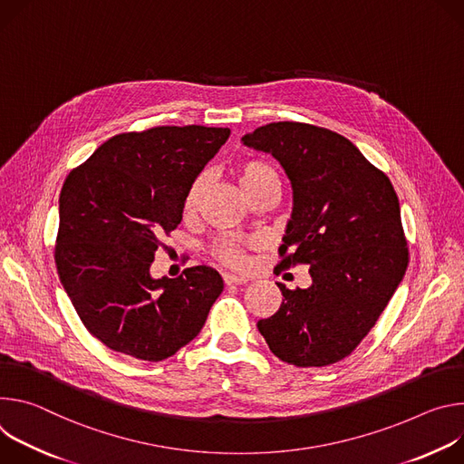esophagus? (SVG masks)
Returning a JSON list of instances; mask_svg holds the SVG:
<instances>
[{
  "instance_id": "esophagus-1",
  "label": "esophagus",
  "mask_w": 464,
  "mask_h": 464,
  "mask_svg": "<svg viewBox=\"0 0 464 464\" xmlns=\"http://www.w3.org/2000/svg\"><path fill=\"white\" fill-rule=\"evenodd\" d=\"M223 280L227 285H243L248 282V278L245 276H239V275H232V273H225L223 275Z\"/></svg>"
}]
</instances>
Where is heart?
Returning a JSON list of instances; mask_svg holds the SVG:
<instances>
[{"mask_svg":"<svg viewBox=\"0 0 464 464\" xmlns=\"http://www.w3.org/2000/svg\"><path fill=\"white\" fill-rule=\"evenodd\" d=\"M237 180L248 197L269 184H280V179H278V173L275 171V168L264 160H256V159L245 160L237 166ZM204 188H206V177H202V175L197 177L189 184V188L186 191V198H184L186 212H193L197 208ZM250 245H252L250 241H245L239 237H223L214 245V256L219 262H223L230 267H236V269H241V267H246V264H248L246 248Z\"/></svg>","mask_w":464,"mask_h":464,"instance_id":"heart-1","label":"heart"}]
</instances>
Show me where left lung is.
Wrapping results in <instances>:
<instances>
[{"label":"left lung","mask_w":464,"mask_h":464,"mask_svg":"<svg viewBox=\"0 0 464 464\" xmlns=\"http://www.w3.org/2000/svg\"><path fill=\"white\" fill-rule=\"evenodd\" d=\"M271 152L293 186L280 267L310 266L312 285L278 284L280 310L258 323L271 352L295 367H326L350 355L401 282L409 248L389 177L344 136L278 121L243 136Z\"/></svg>","instance_id":"left-lung-1"}]
</instances>
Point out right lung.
Masks as SVG:
<instances>
[{
    "mask_svg": "<svg viewBox=\"0 0 464 464\" xmlns=\"http://www.w3.org/2000/svg\"><path fill=\"white\" fill-rule=\"evenodd\" d=\"M228 136L202 125L116 134L66 177L57 273L86 330L111 350L162 362L204 326L219 273L195 266L154 280L149 269L182 221L189 184Z\"/></svg>",
    "mask_w": 464,
    "mask_h": 464,
    "instance_id": "obj_1",
    "label": "right lung"
}]
</instances>
